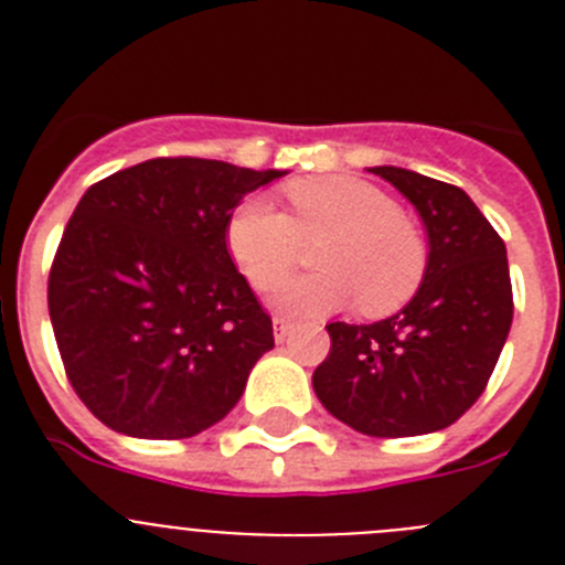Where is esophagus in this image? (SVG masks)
Instances as JSON below:
<instances>
[{
    "label": "esophagus",
    "instance_id": "esophagus-1",
    "mask_svg": "<svg viewBox=\"0 0 565 565\" xmlns=\"http://www.w3.org/2000/svg\"><path fill=\"white\" fill-rule=\"evenodd\" d=\"M291 331H294L291 319H288V317H274V339H277V342H282V339H286Z\"/></svg>",
    "mask_w": 565,
    "mask_h": 565
}]
</instances>
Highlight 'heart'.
<instances>
[{"label": "heart", "instance_id": "obj_1", "mask_svg": "<svg viewBox=\"0 0 565 565\" xmlns=\"http://www.w3.org/2000/svg\"><path fill=\"white\" fill-rule=\"evenodd\" d=\"M286 198L291 217L248 198L226 226L234 263L259 291L277 288L299 266L306 243H319V271L279 288V308L313 317L359 302L364 317H387L416 297L427 274V246L391 194L359 178L331 174L294 181Z\"/></svg>", "mask_w": 565, "mask_h": 565}]
</instances>
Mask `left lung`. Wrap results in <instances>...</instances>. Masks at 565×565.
I'll return each mask as SVG.
<instances>
[{"mask_svg": "<svg viewBox=\"0 0 565 565\" xmlns=\"http://www.w3.org/2000/svg\"><path fill=\"white\" fill-rule=\"evenodd\" d=\"M422 214L430 257L416 297L373 326L331 322L313 371L326 411L376 438L450 427L478 402L512 326L507 246L463 189L398 167H373Z\"/></svg>", "mask_w": 565, "mask_h": 565, "instance_id": "left-lung-1", "label": "left lung"}]
</instances>
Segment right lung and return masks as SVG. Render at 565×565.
<instances>
[{
	"instance_id": "add662e5",
	"label": "right lung",
	"mask_w": 565,
	"mask_h": 565,
	"mask_svg": "<svg viewBox=\"0 0 565 565\" xmlns=\"http://www.w3.org/2000/svg\"><path fill=\"white\" fill-rule=\"evenodd\" d=\"M282 174L181 154L84 192L50 266L47 308L64 373L98 422L169 441L237 404L274 328L226 226L243 194Z\"/></svg>"
}]
</instances>
